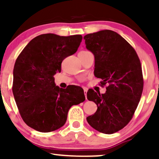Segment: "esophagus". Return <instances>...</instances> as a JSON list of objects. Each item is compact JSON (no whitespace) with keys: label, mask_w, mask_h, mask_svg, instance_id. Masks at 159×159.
I'll return each mask as SVG.
<instances>
[{"label":"esophagus","mask_w":159,"mask_h":159,"mask_svg":"<svg viewBox=\"0 0 159 159\" xmlns=\"http://www.w3.org/2000/svg\"><path fill=\"white\" fill-rule=\"evenodd\" d=\"M84 96H85V98L87 99V92H88V88H84Z\"/></svg>","instance_id":"esophagus-1"}]
</instances>
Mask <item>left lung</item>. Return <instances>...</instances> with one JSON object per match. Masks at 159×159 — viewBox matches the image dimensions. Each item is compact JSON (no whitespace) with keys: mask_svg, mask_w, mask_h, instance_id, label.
<instances>
[{"mask_svg":"<svg viewBox=\"0 0 159 159\" xmlns=\"http://www.w3.org/2000/svg\"><path fill=\"white\" fill-rule=\"evenodd\" d=\"M84 39L95 57L94 75L102 80L101 85L107 84L104 94L88 91L97 110L87 121L99 132L111 134L129 123L139 104L144 84L141 63L131 45L112 30L87 34Z\"/></svg>","mask_w":159,"mask_h":159,"instance_id":"left-lung-1","label":"left lung"}]
</instances>
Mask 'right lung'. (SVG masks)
Segmentation results:
<instances>
[{"instance_id":"add662e5","label":"right lung","mask_w":159,"mask_h":159,"mask_svg":"<svg viewBox=\"0 0 159 159\" xmlns=\"http://www.w3.org/2000/svg\"><path fill=\"white\" fill-rule=\"evenodd\" d=\"M81 35L53 34L35 37L16 60L12 91L22 120L40 132H50L66 123L69 109L85 100L83 89L55 85L54 76L61 63L77 52Z\"/></svg>"}]
</instances>
